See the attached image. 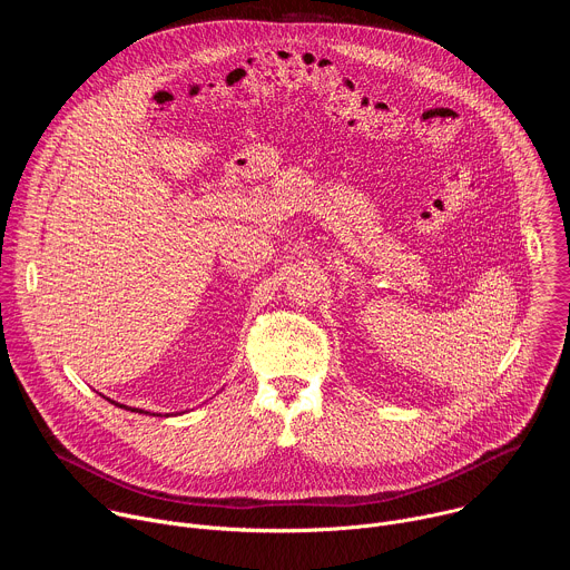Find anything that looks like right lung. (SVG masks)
I'll return each mask as SVG.
<instances>
[{
	"mask_svg": "<svg viewBox=\"0 0 570 570\" xmlns=\"http://www.w3.org/2000/svg\"><path fill=\"white\" fill-rule=\"evenodd\" d=\"M119 409H126V405H119ZM132 413H144V411H132ZM155 415V413H153Z\"/></svg>",
	"mask_w": 570,
	"mask_h": 570,
	"instance_id": "right-lung-1",
	"label": "right lung"
}]
</instances>
